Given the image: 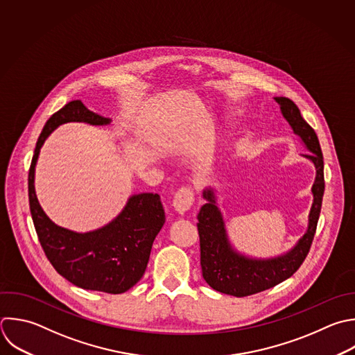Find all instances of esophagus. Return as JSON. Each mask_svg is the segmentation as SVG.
I'll use <instances>...</instances> for the list:
<instances>
[{"mask_svg": "<svg viewBox=\"0 0 355 355\" xmlns=\"http://www.w3.org/2000/svg\"><path fill=\"white\" fill-rule=\"evenodd\" d=\"M193 201H194V197H193L191 190L189 187L183 186V187H180L176 191V194L173 197V204L172 205H173V208L176 209L178 214L184 215V214H187L191 209Z\"/></svg>", "mask_w": 355, "mask_h": 355, "instance_id": "esophagus-1", "label": "esophagus"}]
</instances>
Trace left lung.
<instances>
[{"label":"left lung","mask_w":355,"mask_h":355,"mask_svg":"<svg viewBox=\"0 0 355 355\" xmlns=\"http://www.w3.org/2000/svg\"><path fill=\"white\" fill-rule=\"evenodd\" d=\"M275 100L280 105L282 114L293 132L301 137L305 147L311 151V154H305L304 157L311 159L316 169V178L312 186L313 202L308 218V229L294 248L276 258L252 259L237 254L232 248L222 214L216 207L215 194L211 189L204 191L207 204L201 207L197 216L202 277L214 290L234 297H247L288 279L301 266L309 252L320 214L324 178L323 155L318 136L304 121L298 107L290 98L275 97Z\"/></svg>","instance_id":"obj_1"}]
</instances>
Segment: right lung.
Wrapping results in <instances>:
<instances>
[{"label": "right lung", "mask_w": 355, "mask_h": 355, "mask_svg": "<svg viewBox=\"0 0 355 355\" xmlns=\"http://www.w3.org/2000/svg\"><path fill=\"white\" fill-rule=\"evenodd\" d=\"M67 122L108 125L111 119L75 100L47 121L29 169V205L35 229L46 257L61 276L86 290L121 294L146 272L154 239L165 223L162 202L154 193L132 196L111 223L89 233H76L51 222L36 197L35 168L46 139Z\"/></svg>", "instance_id": "add662e5"}]
</instances>
